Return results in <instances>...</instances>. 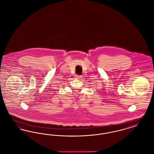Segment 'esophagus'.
<instances>
[{
	"label": "esophagus",
	"instance_id": "obj_1",
	"mask_svg": "<svg viewBox=\"0 0 154 154\" xmlns=\"http://www.w3.org/2000/svg\"><path fill=\"white\" fill-rule=\"evenodd\" d=\"M75 79H78L80 80L81 78H82V75H75Z\"/></svg>",
	"mask_w": 154,
	"mask_h": 154
}]
</instances>
